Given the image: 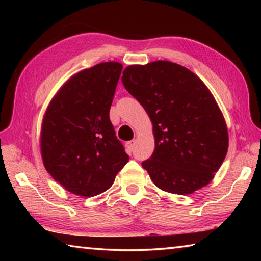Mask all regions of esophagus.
<instances>
[{
	"label": "esophagus",
	"mask_w": 261,
	"mask_h": 261,
	"mask_svg": "<svg viewBox=\"0 0 261 261\" xmlns=\"http://www.w3.org/2000/svg\"><path fill=\"white\" fill-rule=\"evenodd\" d=\"M135 144H136V141H135V140H130V141H127V143L125 144V146H126V148H127V151H129V152H132V151H134V148H135Z\"/></svg>",
	"instance_id": "1"
}]
</instances>
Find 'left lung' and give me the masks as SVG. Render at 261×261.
I'll list each match as a JSON object with an SVG mask.
<instances>
[{
	"label": "left lung",
	"mask_w": 261,
	"mask_h": 261,
	"mask_svg": "<svg viewBox=\"0 0 261 261\" xmlns=\"http://www.w3.org/2000/svg\"><path fill=\"white\" fill-rule=\"evenodd\" d=\"M122 82L153 124L155 148L141 163L153 183L182 196L208 184L227 155L229 137L204 82L169 61L129 65Z\"/></svg>",
	"instance_id": "8db88e82"
}]
</instances>
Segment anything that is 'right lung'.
<instances>
[{
	"mask_svg": "<svg viewBox=\"0 0 261 261\" xmlns=\"http://www.w3.org/2000/svg\"><path fill=\"white\" fill-rule=\"evenodd\" d=\"M122 68L118 62H103L73 74L43 115V166L56 182L77 196L105 192L129 161L109 120Z\"/></svg>",
	"mask_w": 261,
	"mask_h": 261,
	"instance_id": "1",
	"label": "right lung"
}]
</instances>
